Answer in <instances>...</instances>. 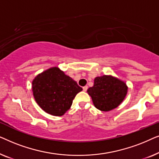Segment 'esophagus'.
Masks as SVG:
<instances>
[{
	"instance_id": "esophagus-1",
	"label": "esophagus",
	"mask_w": 159,
	"mask_h": 159,
	"mask_svg": "<svg viewBox=\"0 0 159 159\" xmlns=\"http://www.w3.org/2000/svg\"><path fill=\"white\" fill-rule=\"evenodd\" d=\"M88 86H84V87H83V90L84 91V92H86L87 90H88Z\"/></svg>"
}]
</instances>
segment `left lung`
Here are the masks:
<instances>
[{"label":"left lung","mask_w":159,"mask_h":159,"mask_svg":"<svg viewBox=\"0 0 159 159\" xmlns=\"http://www.w3.org/2000/svg\"><path fill=\"white\" fill-rule=\"evenodd\" d=\"M125 82L111 75L96 77L92 88L88 89L93 105L102 111H109L120 105L127 94Z\"/></svg>","instance_id":"1"}]
</instances>
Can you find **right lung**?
Returning <instances> with one entry per match:
<instances>
[{
    "mask_svg": "<svg viewBox=\"0 0 159 159\" xmlns=\"http://www.w3.org/2000/svg\"><path fill=\"white\" fill-rule=\"evenodd\" d=\"M36 103L48 114L61 116L70 108L76 95L82 88L58 67H51L32 80Z\"/></svg>",
    "mask_w": 159,
    "mask_h": 159,
    "instance_id": "right-lung-1",
    "label": "right lung"
}]
</instances>
